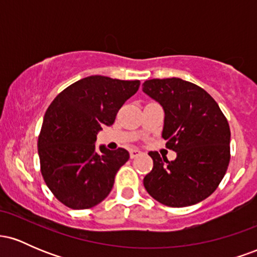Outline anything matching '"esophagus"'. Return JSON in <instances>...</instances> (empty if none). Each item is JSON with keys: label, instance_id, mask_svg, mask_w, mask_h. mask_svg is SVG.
Masks as SVG:
<instances>
[{"label": "esophagus", "instance_id": "obj_1", "mask_svg": "<svg viewBox=\"0 0 257 257\" xmlns=\"http://www.w3.org/2000/svg\"><path fill=\"white\" fill-rule=\"evenodd\" d=\"M141 155H143V152L139 151L138 149L131 150V158H138L139 156H141Z\"/></svg>", "mask_w": 257, "mask_h": 257}]
</instances>
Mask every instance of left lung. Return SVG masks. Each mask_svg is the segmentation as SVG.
I'll list each match as a JSON object with an SVG mask.
<instances>
[{
    "label": "left lung",
    "instance_id": "left-lung-1",
    "mask_svg": "<svg viewBox=\"0 0 257 257\" xmlns=\"http://www.w3.org/2000/svg\"><path fill=\"white\" fill-rule=\"evenodd\" d=\"M143 91L163 107L162 137L176 152L172 162L149 153L153 168L144 178L146 191L173 208L202 202L216 190L231 158L225 114L203 88L181 78L149 79Z\"/></svg>",
    "mask_w": 257,
    "mask_h": 257
}]
</instances>
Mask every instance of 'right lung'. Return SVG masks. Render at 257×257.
I'll return each instance as SVG.
<instances>
[{"label":"right lung","instance_id":"add662e5","mask_svg":"<svg viewBox=\"0 0 257 257\" xmlns=\"http://www.w3.org/2000/svg\"><path fill=\"white\" fill-rule=\"evenodd\" d=\"M140 81L89 76L69 85L52 101L38 137L41 173L55 198L71 209H88L111 192L114 176L129 159L124 149L100 146L96 134L110 126Z\"/></svg>","mask_w":257,"mask_h":257}]
</instances>
